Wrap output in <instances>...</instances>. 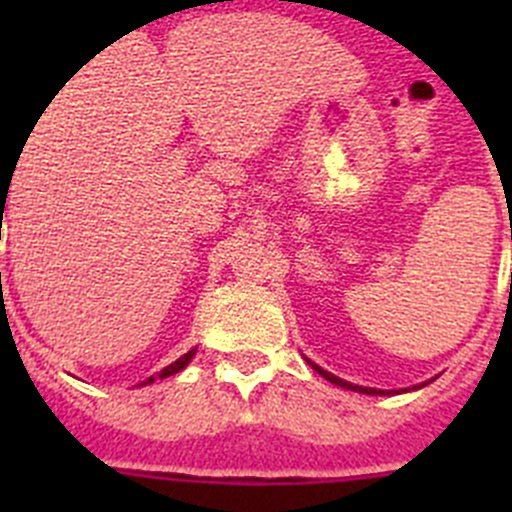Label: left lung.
Masks as SVG:
<instances>
[{
	"label": "left lung",
	"instance_id": "obj_1",
	"mask_svg": "<svg viewBox=\"0 0 512 512\" xmlns=\"http://www.w3.org/2000/svg\"><path fill=\"white\" fill-rule=\"evenodd\" d=\"M310 364H312V361H310ZM312 369H315V372H318V374H323V377L328 379V382L338 384V387H346V390H354V392H366V395H384L382 390H372V387H359V384L343 382V379L333 377V374H328V372H325V369H320V366H315V364H312Z\"/></svg>",
	"mask_w": 512,
	"mask_h": 512
}]
</instances>
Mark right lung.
<instances>
[{
    "instance_id": "obj_1",
    "label": "right lung",
    "mask_w": 512,
    "mask_h": 512,
    "mask_svg": "<svg viewBox=\"0 0 512 512\" xmlns=\"http://www.w3.org/2000/svg\"><path fill=\"white\" fill-rule=\"evenodd\" d=\"M194 351H197V348H192V351H187V354H184L182 359H176L174 364H169V366H166V369H161V374H158V377L164 379V377H171V374H176V372H182L184 366H187L189 361H192ZM153 379H156V377H148V382H153Z\"/></svg>"
}]
</instances>
